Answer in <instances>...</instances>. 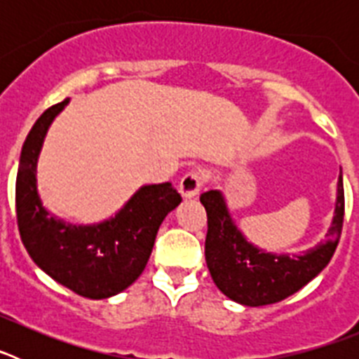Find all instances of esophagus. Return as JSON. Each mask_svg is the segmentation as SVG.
Listing matches in <instances>:
<instances>
[{"instance_id":"34e87169","label":"esophagus","mask_w":359,"mask_h":359,"mask_svg":"<svg viewBox=\"0 0 359 359\" xmlns=\"http://www.w3.org/2000/svg\"><path fill=\"white\" fill-rule=\"evenodd\" d=\"M203 183H205V177L203 174L196 172H187L185 176L182 177V182H180V192H182L185 198H194V196L199 194V190H201Z\"/></svg>"}]
</instances>
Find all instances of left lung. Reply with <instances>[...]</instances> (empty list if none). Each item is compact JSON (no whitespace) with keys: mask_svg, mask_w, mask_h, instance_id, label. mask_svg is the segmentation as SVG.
Returning a JSON list of instances; mask_svg holds the SVG:
<instances>
[{"mask_svg":"<svg viewBox=\"0 0 359 359\" xmlns=\"http://www.w3.org/2000/svg\"><path fill=\"white\" fill-rule=\"evenodd\" d=\"M207 210L208 231L205 259L215 286L228 298L250 307L280 302L302 290L322 271L336 252L344 226V180L338 177V198L327 241L304 255H271L255 248L231 223L224 199L217 190L201 194Z\"/></svg>","mask_w":359,"mask_h":359,"instance_id":"8db88e82","label":"left lung"}]
</instances>
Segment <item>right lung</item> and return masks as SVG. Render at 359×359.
Wrapping results in <instances>:
<instances>
[{
  "label": "right lung",
  "instance_id": "obj_1",
  "mask_svg": "<svg viewBox=\"0 0 359 359\" xmlns=\"http://www.w3.org/2000/svg\"><path fill=\"white\" fill-rule=\"evenodd\" d=\"M68 98L48 107L23 144L15 177L19 236L32 261L55 282L86 298L113 297L140 277L165 215L182 203L172 183L142 187L122 210L95 226L66 224L48 215L36 187L44 135Z\"/></svg>",
  "mask_w": 359,
  "mask_h": 359
}]
</instances>
